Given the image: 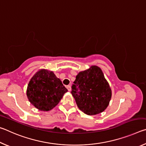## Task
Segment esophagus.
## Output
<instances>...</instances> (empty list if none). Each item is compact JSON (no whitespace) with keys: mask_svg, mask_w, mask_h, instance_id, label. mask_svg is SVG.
I'll use <instances>...</instances> for the list:
<instances>
[{"mask_svg":"<svg viewBox=\"0 0 146 146\" xmlns=\"http://www.w3.org/2000/svg\"><path fill=\"white\" fill-rule=\"evenodd\" d=\"M66 88L68 89V90L69 91H70L71 90V86H66Z\"/></svg>","mask_w":146,"mask_h":146,"instance_id":"obj_1","label":"esophagus"}]
</instances>
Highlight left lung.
Here are the masks:
<instances>
[{
  "label": "left lung",
  "instance_id": "1",
  "mask_svg": "<svg viewBox=\"0 0 146 146\" xmlns=\"http://www.w3.org/2000/svg\"><path fill=\"white\" fill-rule=\"evenodd\" d=\"M73 83L71 94L78 108L85 114H99L108 108L112 92L99 67L91 66L88 70L79 72Z\"/></svg>",
  "mask_w": 146,
  "mask_h": 146
}]
</instances>
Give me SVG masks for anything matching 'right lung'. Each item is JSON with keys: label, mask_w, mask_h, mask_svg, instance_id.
I'll list each match as a JSON object with an SVG mask.
<instances>
[{"label": "right lung", "mask_w": 146, "mask_h": 146, "mask_svg": "<svg viewBox=\"0 0 146 146\" xmlns=\"http://www.w3.org/2000/svg\"><path fill=\"white\" fill-rule=\"evenodd\" d=\"M67 91L53 71L41 69L29 80L26 95L36 108L48 111L58 104Z\"/></svg>", "instance_id": "right-lung-1"}]
</instances>
